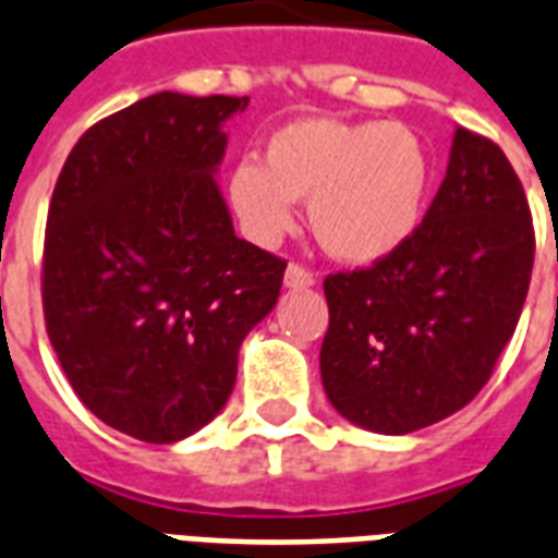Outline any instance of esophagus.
<instances>
[{
	"mask_svg": "<svg viewBox=\"0 0 558 558\" xmlns=\"http://www.w3.org/2000/svg\"><path fill=\"white\" fill-rule=\"evenodd\" d=\"M283 283L289 289H307L316 283V275L304 266V263H289L287 275H283Z\"/></svg>",
	"mask_w": 558,
	"mask_h": 558,
	"instance_id": "obj_1",
	"label": "esophagus"
}]
</instances>
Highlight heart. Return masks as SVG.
I'll return each instance as SVG.
<instances>
[{"label": "heart", "instance_id": "1", "mask_svg": "<svg viewBox=\"0 0 558 558\" xmlns=\"http://www.w3.org/2000/svg\"><path fill=\"white\" fill-rule=\"evenodd\" d=\"M430 181V151L412 128L298 119L271 134L266 163L236 160L228 198L257 242L283 236L295 225V198H310V225L327 254L374 263L415 233Z\"/></svg>", "mask_w": 558, "mask_h": 558}]
</instances>
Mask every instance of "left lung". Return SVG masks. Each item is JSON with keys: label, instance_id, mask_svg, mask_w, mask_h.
<instances>
[{"label": "left lung", "instance_id": "8db88e82", "mask_svg": "<svg viewBox=\"0 0 558 558\" xmlns=\"http://www.w3.org/2000/svg\"><path fill=\"white\" fill-rule=\"evenodd\" d=\"M533 213L497 143L453 131L448 175L401 248L325 278L322 383L365 430L403 433L477 398L524 310Z\"/></svg>", "mask_w": 558, "mask_h": 558}]
</instances>
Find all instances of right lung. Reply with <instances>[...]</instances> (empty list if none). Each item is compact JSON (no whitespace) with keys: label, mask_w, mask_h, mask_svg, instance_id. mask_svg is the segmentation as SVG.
Here are the masks:
<instances>
[{"label":"right lung","mask_w":558,"mask_h":558,"mask_svg":"<svg viewBox=\"0 0 558 558\" xmlns=\"http://www.w3.org/2000/svg\"><path fill=\"white\" fill-rule=\"evenodd\" d=\"M248 96L155 93L90 125L63 163L43 240V318L66 380L151 445L216 418L245 333L287 260L233 233L213 172Z\"/></svg>","instance_id":"1"}]
</instances>
